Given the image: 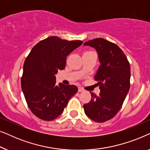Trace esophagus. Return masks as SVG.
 <instances>
[{
	"label": "esophagus",
	"mask_w": 150,
	"mask_h": 150,
	"mask_svg": "<svg viewBox=\"0 0 150 150\" xmlns=\"http://www.w3.org/2000/svg\"><path fill=\"white\" fill-rule=\"evenodd\" d=\"M78 91H79V92H83L85 90H84L83 88L81 87H79V89H78Z\"/></svg>",
	"instance_id": "1"
}]
</instances>
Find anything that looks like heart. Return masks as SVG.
Listing matches in <instances>:
<instances>
[{
    "label": "heart",
    "instance_id": "b5f03b06",
    "mask_svg": "<svg viewBox=\"0 0 150 150\" xmlns=\"http://www.w3.org/2000/svg\"><path fill=\"white\" fill-rule=\"evenodd\" d=\"M91 52V51H89V52H85V53H87V52Z\"/></svg>",
    "mask_w": 150,
    "mask_h": 150
}]
</instances>
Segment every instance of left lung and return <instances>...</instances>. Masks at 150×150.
Listing matches in <instances>:
<instances>
[{
    "label": "left lung",
    "mask_w": 150,
    "mask_h": 150,
    "mask_svg": "<svg viewBox=\"0 0 150 150\" xmlns=\"http://www.w3.org/2000/svg\"><path fill=\"white\" fill-rule=\"evenodd\" d=\"M97 51L100 65L94 79L98 81L99 96L91 93V99L83 108L88 117L102 123L114 117L119 112L130 89V66L117 45L103 38L89 40L83 44Z\"/></svg>",
    "instance_id": "obj_1"
}]
</instances>
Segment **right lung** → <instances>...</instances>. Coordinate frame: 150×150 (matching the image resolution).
<instances>
[{
  "mask_svg": "<svg viewBox=\"0 0 150 150\" xmlns=\"http://www.w3.org/2000/svg\"><path fill=\"white\" fill-rule=\"evenodd\" d=\"M83 43L49 37L38 42L26 57L21 87L28 108L38 118L52 121L58 117L77 93L75 85H57L55 74L65 67L67 55Z\"/></svg>",
  "mask_w": 150,
  "mask_h": 150,
  "instance_id": "1",
  "label": "right lung"
}]
</instances>
